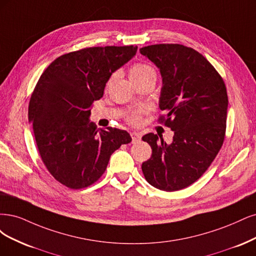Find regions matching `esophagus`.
<instances>
[{
	"label": "esophagus",
	"instance_id": "obj_1",
	"mask_svg": "<svg viewBox=\"0 0 256 256\" xmlns=\"http://www.w3.org/2000/svg\"><path fill=\"white\" fill-rule=\"evenodd\" d=\"M130 136H132V140H133V142H139L140 138H142V135H140L139 133H130Z\"/></svg>",
	"mask_w": 256,
	"mask_h": 256
}]
</instances>
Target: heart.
I'll list each match as a JSON object with an SVG mask.
<instances>
[{
	"instance_id": "heart-1",
	"label": "heart",
	"mask_w": 256,
	"mask_h": 256,
	"mask_svg": "<svg viewBox=\"0 0 256 256\" xmlns=\"http://www.w3.org/2000/svg\"><path fill=\"white\" fill-rule=\"evenodd\" d=\"M130 78L134 82V83H138V82L142 80L149 76H155V71L151 67V66L144 64V62H135L130 67ZM116 78V73H112L110 76L108 80H107V85H110L112 82ZM142 119V112H130L126 117V120L130 124H138Z\"/></svg>"
}]
</instances>
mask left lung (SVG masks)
<instances>
[{"instance_id":"obj_1","label":"left lung","mask_w":256,"mask_h":256,"mask_svg":"<svg viewBox=\"0 0 256 256\" xmlns=\"http://www.w3.org/2000/svg\"><path fill=\"white\" fill-rule=\"evenodd\" d=\"M160 70L162 88L158 122L174 132L170 144L152 133L142 137L152 148L142 162L146 182L164 192L194 184L208 169L224 144L228 92L224 78L198 51L178 44L140 48Z\"/></svg>"}]
</instances>
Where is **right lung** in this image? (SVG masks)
Masks as SVG:
<instances>
[{"label":"right lung","mask_w":256,"mask_h":256,"mask_svg":"<svg viewBox=\"0 0 256 256\" xmlns=\"http://www.w3.org/2000/svg\"><path fill=\"white\" fill-rule=\"evenodd\" d=\"M136 52L134 46L80 48L57 57L40 76L28 120L41 160L62 185L82 189L94 184L110 155L132 142L126 130H96L89 116L112 73Z\"/></svg>","instance_id":"obj_1"}]
</instances>
